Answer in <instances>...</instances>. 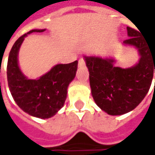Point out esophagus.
<instances>
[{"label":"esophagus","instance_id":"esophagus-1","mask_svg":"<svg viewBox=\"0 0 155 155\" xmlns=\"http://www.w3.org/2000/svg\"><path fill=\"white\" fill-rule=\"evenodd\" d=\"M79 68H82V67H84L85 66V59H83V58H81V59H79Z\"/></svg>","mask_w":155,"mask_h":155}]
</instances>
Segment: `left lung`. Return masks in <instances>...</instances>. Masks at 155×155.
<instances>
[{
    "label": "left lung",
    "mask_w": 155,
    "mask_h": 155,
    "mask_svg": "<svg viewBox=\"0 0 155 155\" xmlns=\"http://www.w3.org/2000/svg\"><path fill=\"white\" fill-rule=\"evenodd\" d=\"M129 38L124 44L135 46L139 63L130 68L114 66V59L85 57L89 72L91 93L96 104L109 115H123L135 109L147 94L155 73V43L127 27ZM155 86V83H154Z\"/></svg>",
    "instance_id": "8db88e82"
}]
</instances>
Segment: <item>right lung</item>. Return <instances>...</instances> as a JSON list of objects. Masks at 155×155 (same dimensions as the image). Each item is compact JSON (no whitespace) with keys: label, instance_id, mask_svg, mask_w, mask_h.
Returning <instances> with one entry per match:
<instances>
[{"label":"right lung","instance_id":"add662e5","mask_svg":"<svg viewBox=\"0 0 155 155\" xmlns=\"http://www.w3.org/2000/svg\"><path fill=\"white\" fill-rule=\"evenodd\" d=\"M45 30H32L15 42L8 55L7 66L8 84L15 102L24 112L38 118L54 116L65 104L68 87L76 74L78 61L59 64L38 80H29L18 67V51L24 38L32 32Z\"/></svg>","mask_w":155,"mask_h":155}]
</instances>
